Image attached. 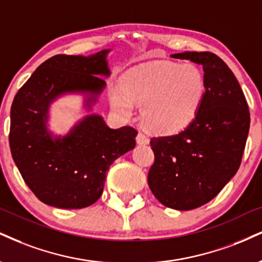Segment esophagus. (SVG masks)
<instances>
[{
  "label": "esophagus",
  "instance_id": "esophagus-1",
  "mask_svg": "<svg viewBox=\"0 0 262 262\" xmlns=\"http://www.w3.org/2000/svg\"><path fill=\"white\" fill-rule=\"evenodd\" d=\"M137 143L140 144V145H147V144H149V138H147L144 133L139 132V133H138V135H137Z\"/></svg>",
  "mask_w": 262,
  "mask_h": 262
}]
</instances>
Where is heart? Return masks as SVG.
Instances as JSON below:
<instances>
[{
    "label": "heart",
    "mask_w": 262,
    "mask_h": 262,
    "mask_svg": "<svg viewBox=\"0 0 262 262\" xmlns=\"http://www.w3.org/2000/svg\"><path fill=\"white\" fill-rule=\"evenodd\" d=\"M206 94L203 72L194 64L159 62L130 69L123 78V89L111 93L113 107L125 117L143 105L141 118L159 133L182 130L199 112Z\"/></svg>",
    "instance_id": "obj_1"
}]
</instances>
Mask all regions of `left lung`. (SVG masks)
<instances>
[{
	"label": "left lung",
	"mask_w": 262,
	"mask_h": 262,
	"mask_svg": "<svg viewBox=\"0 0 262 262\" xmlns=\"http://www.w3.org/2000/svg\"><path fill=\"white\" fill-rule=\"evenodd\" d=\"M173 58L201 64L206 94L195 118L178 134L155 137L147 183L162 205L179 211L212 200L242 162L250 113L237 78L211 52H182Z\"/></svg>",
	"instance_id": "8db88e82"
}]
</instances>
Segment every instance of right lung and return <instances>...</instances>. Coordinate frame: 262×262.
<instances>
[{
  "mask_svg": "<svg viewBox=\"0 0 262 262\" xmlns=\"http://www.w3.org/2000/svg\"><path fill=\"white\" fill-rule=\"evenodd\" d=\"M57 55L36 68L11 107L9 146L21 177L39 200L58 209H83L103 191L106 172L119 156L135 147L138 132L112 129L102 116H85L66 135L47 128L50 107L67 94L84 96L91 111L108 77L107 55Z\"/></svg>",
  "mask_w": 262,
  "mask_h": 262,
  "instance_id": "1",
  "label": "right lung"
}]
</instances>
